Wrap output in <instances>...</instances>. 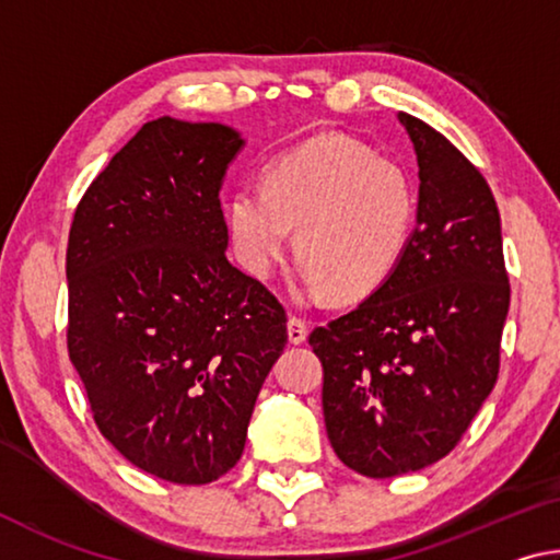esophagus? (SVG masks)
<instances>
[{"instance_id":"1","label":"esophagus","mask_w":560,"mask_h":560,"mask_svg":"<svg viewBox=\"0 0 560 560\" xmlns=\"http://www.w3.org/2000/svg\"><path fill=\"white\" fill-rule=\"evenodd\" d=\"M287 328H289V340H291L293 346L303 343V340H306V336H308V324L303 318H299V316H291Z\"/></svg>"}]
</instances>
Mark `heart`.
Returning a JSON list of instances; mask_svg holds the SVG:
<instances>
[{
	"instance_id": "heart-1",
	"label": "heart",
	"mask_w": 560,
	"mask_h": 560,
	"mask_svg": "<svg viewBox=\"0 0 560 560\" xmlns=\"http://www.w3.org/2000/svg\"><path fill=\"white\" fill-rule=\"evenodd\" d=\"M420 217L410 170L371 145L326 132L273 158L264 187L226 202L232 242L246 269L269 273L296 230L306 287L338 299L371 296L400 267Z\"/></svg>"
}]
</instances>
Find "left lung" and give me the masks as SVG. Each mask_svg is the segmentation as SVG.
<instances>
[{
    "mask_svg": "<svg viewBox=\"0 0 560 560\" xmlns=\"http://www.w3.org/2000/svg\"><path fill=\"white\" fill-rule=\"evenodd\" d=\"M420 167V217L395 273L314 328L338 459L387 479L440 462L499 375L509 314L501 220L487 179L447 138L400 113Z\"/></svg>",
    "mask_w": 560,
    "mask_h": 560,
    "instance_id": "left-lung-1",
    "label": "left lung"
}]
</instances>
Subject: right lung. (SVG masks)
I'll return each instance as SVG.
<instances>
[{"label": "right lung", "instance_id": "1", "mask_svg": "<svg viewBox=\"0 0 560 560\" xmlns=\"http://www.w3.org/2000/svg\"><path fill=\"white\" fill-rule=\"evenodd\" d=\"M220 122H145L75 207L66 346L91 415L138 469L210 485L244 452L287 346V311L226 259L220 187L240 153Z\"/></svg>", "mask_w": 560, "mask_h": 560}]
</instances>
